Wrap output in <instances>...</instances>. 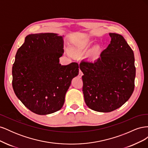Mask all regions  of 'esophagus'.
Listing matches in <instances>:
<instances>
[{
	"mask_svg": "<svg viewBox=\"0 0 148 148\" xmlns=\"http://www.w3.org/2000/svg\"><path fill=\"white\" fill-rule=\"evenodd\" d=\"M83 72L82 71V70L79 69V75H78V76H79V77H80L81 78L82 77V75H83Z\"/></svg>",
	"mask_w": 148,
	"mask_h": 148,
	"instance_id": "obj_1",
	"label": "esophagus"
}]
</instances>
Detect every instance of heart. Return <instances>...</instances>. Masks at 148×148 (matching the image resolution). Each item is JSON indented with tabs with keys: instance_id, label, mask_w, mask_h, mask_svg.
Segmentation results:
<instances>
[{
	"instance_id": "1",
	"label": "heart",
	"mask_w": 148,
	"mask_h": 148,
	"mask_svg": "<svg viewBox=\"0 0 148 148\" xmlns=\"http://www.w3.org/2000/svg\"><path fill=\"white\" fill-rule=\"evenodd\" d=\"M92 41L90 39H86L82 43L77 44L74 47V51L78 55L83 54L86 52L89 47H90ZM101 55V48L99 46H96L93 47L88 52V57L92 60H96L99 59Z\"/></svg>"
}]
</instances>
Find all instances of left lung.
I'll list each match as a JSON object with an SVG mask.
<instances>
[{"label": "left lung", "mask_w": 148, "mask_h": 148, "mask_svg": "<svg viewBox=\"0 0 148 148\" xmlns=\"http://www.w3.org/2000/svg\"><path fill=\"white\" fill-rule=\"evenodd\" d=\"M110 43L96 62L82 61L83 92L89 109L110 112L131 97L135 88L136 69L132 48L122 35L109 33Z\"/></svg>", "instance_id": "left-lung-1"}]
</instances>
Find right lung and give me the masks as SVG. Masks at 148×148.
<instances>
[{
  "mask_svg": "<svg viewBox=\"0 0 148 148\" xmlns=\"http://www.w3.org/2000/svg\"><path fill=\"white\" fill-rule=\"evenodd\" d=\"M63 37L56 33L29 34L18 49L12 67V86L25 107L38 115L59 110L78 64L61 65Z\"/></svg>",
  "mask_w": 148,
  "mask_h": 148,
  "instance_id": "right-lung-1",
  "label": "right lung"
}]
</instances>
